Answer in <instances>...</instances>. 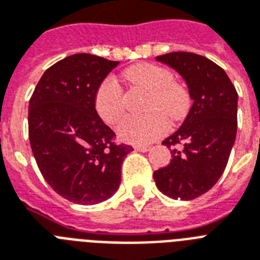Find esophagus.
Here are the masks:
<instances>
[{
    "label": "esophagus",
    "mask_w": 260,
    "mask_h": 260,
    "mask_svg": "<svg viewBox=\"0 0 260 260\" xmlns=\"http://www.w3.org/2000/svg\"><path fill=\"white\" fill-rule=\"evenodd\" d=\"M134 150L145 153V151L150 150V146H147V145H134Z\"/></svg>",
    "instance_id": "1"
}]
</instances>
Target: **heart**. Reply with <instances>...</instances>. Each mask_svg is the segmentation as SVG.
I'll return each mask as SVG.
<instances>
[{"instance_id": "obj_1", "label": "heart", "mask_w": 260, "mask_h": 260, "mask_svg": "<svg viewBox=\"0 0 260 260\" xmlns=\"http://www.w3.org/2000/svg\"><path fill=\"white\" fill-rule=\"evenodd\" d=\"M132 86L147 92L142 117H130L119 124L118 134L130 143H149L169 132V118L181 120L190 107V95L184 84L174 82L173 74L165 67L150 63L136 64L124 72ZM98 115L109 124H117L126 111L122 87L113 78L99 84L94 98Z\"/></svg>"}]
</instances>
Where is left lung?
I'll use <instances>...</instances> for the list:
<instances>
[{
	"label": "left lung",
	"mask_w": 260,
	"mask_h": 260,
	"mask_svg": "<svg viewBox=\"0 0 260 260\" xmlns=\"http://www.w3.org/2000/svg\"><path fill=\"white\" fill-rule=\"evenodd\" d=\"M157 60L174 68L193 99L188 117L162 145L172 159L153 173L157 188L174 200H193L221 177L238 128V92L223 68L192 52H170Z\"/></svg>",
	"instance_id": "1"
}]
</instances>
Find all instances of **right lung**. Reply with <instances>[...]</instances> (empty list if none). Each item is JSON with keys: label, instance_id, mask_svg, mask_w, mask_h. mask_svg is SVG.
<instances>
[{"label": "right lung", "instance_id": "add662e5", "mask_svg": "<svg viewBox=\"0 0 260 260\" xmlns=\"http://www.w3.org/2000/svg\"><path fill=\"white\" fill-rule=\"evenodd\" d=\"M118 66L101 56L76 53L49 67L29 101L30 147L43 177L76 204H98L117 192L120 166L133 150L98 115V87Z\"/></svg>", "mask_w": 260, "mask_h": 260}]
</instances>
